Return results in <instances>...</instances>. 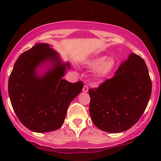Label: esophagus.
I'll list each match as a JSON object with an SVG mask.
<instances>
[{"mask_svg":"<svg viewBox=\"0 0 161 161\" xmlns=\"http://www.w3.org/2000/svg\"><path fill=\"white\" fill-rule=\"evenodd\" d=\"M82 91H83V92H88V87L87 86H83Z\"/></svg>","mask_w":161,"mask_h":161,"instance_id":"1","label":"esophagus"}]
</instances>
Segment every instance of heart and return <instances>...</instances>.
Here are the masks:
<instances>
[{"label": "heart", "instance_id": "obj_1", "mask_svg": "<svg viewBox=\"0 0 161 161\" xmlns=\"http://www.w3.org/2000/svg\"><path fill=\"white\" fill-rule=\"evenodd\" d=\"M86 64L89 67L96 68L95 70L96 78L103 79L108 77L112 73L115 66V60L112 57L108 58V57L103 55L94 57L88 60Z\"/></svg>", "mask_w": 161, "mask_h": 161}]
</instances>
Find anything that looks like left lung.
<instances>
[{"label": "left lung", "instance_id": "obj_1", "mask_svg": "<svg viewBox=\"0 0 161 161\" xmlns=\"http://www.w3.org/2000/svg\"><path fill=\"white\" fill-rule=\"evenodd\" d=\"M151 86L145 62L136 53L129 54L114 77L88 90L89 112L94 124L110 133L128 130L145 111Z\"/></svg>", "mask_w": 161, "mask_h": 161}]
</instances>
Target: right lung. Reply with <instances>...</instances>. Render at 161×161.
Wrapping results in <instances>:
<instances>
[{"label": "right lung", "mask_w": 161, "mask_h": 161, "mask_svg": "<svg viewBox=\"0 0 161 161\" xmlns=\"http://www.w3.org/2000/svg\"><path fill=\"white\" fill-rule=\"evenodd\" d=\"M69 62H64L51 45L38 43L22 53L9 78L8 93L19 121L35 132L57 130L64 124L71 101L83 83L63 79Z\"/></svg>", "instance_id": "add662e5"}]
</instances>
